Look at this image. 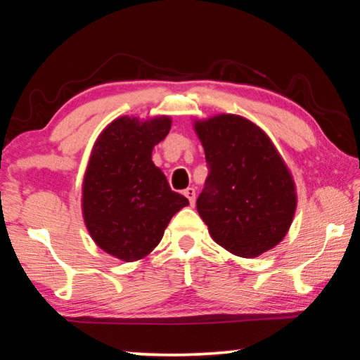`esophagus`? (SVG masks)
<instances>
[{
    "mask_svg": "<svg viewBox=\"0 0 360 360\" xmlns=\"http://www.w3.org/2000/svg\"><path fill=\"white\" fill-rule=\"evenodd\" d=\"M184 195L188 200V203H191V206L195 205V188L193 187H187L184 191Z\"/></svg>",
    "mask_w": 360,
    "mask_h": 360,
    "instance_id": "34e87169",
    "label": "esophagus"
}]
</instances>
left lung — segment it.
I'll return each instance as SVG.
<instances>
[{
    "label": "left lung",
    "instance_id": "1",
    "mask_svg": "<svg viewBox=\"0 0 360 360\" xmlns=\"http://www.w3.org/2000/svg\"><path fill=\"white\" fill-rule=\"evenodd\" d=\"M210 167L197 211L211 238L254 259L284 240L297 210V187L270 136L238 114L193 119Z\"/></svg>",
    "mask_w": 360,
    "mask_h": 360
}]
</instances>
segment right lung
Instances as JSON below:
<instances>
[{"label":"right lung","instance_id":"1","mask_svg":"<svg viewBox=\"0 0 360 360\" xmlns=\"http://www.w3.org/2000/svg\"><path fill=\"white\" fill-rule=\"evenodd\" d=\"M169 129V115H120L90 152L82 179L84 224L95 245L122 262L148 257L172 217L188 205L152 162V150Z\"/></svg>","mask_w":360,"mask_h":360}]
</instances>
